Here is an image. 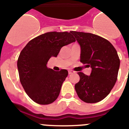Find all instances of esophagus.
Returning a JSON list of instances; mask_svg holds the SVG:
<instances>
[{"label": "esophagus", "mask_w": 129, "mask_h": 129, "mask_svg": "<svg viewBox=\"0 0 129 129\" xmlns=\"http://www.w3.org/2000/svg\"><path fill=\"white\" fill-rule=\"evenodd\" d=\"M69 73V74H73V73H74V71H73L72 70H69L68 71Z\"/></svg>", "instance_id": "esophagus-1"}]
</instances>
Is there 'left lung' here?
Instances as JSON below:
<instances>
[{"mask_svg":"<svg viewBox=\"0 0 129 129\" xmlns=\"http://www.w3.org/2000/svg\"><path fill=\"white\" fill-rule=\"evenodd\" d=\"M81 48L80 62L92 68L90 76L78 73L75 85L78 97L86 103L104 99L115 86L120 67L117 51L106 39L91 33L71 31Z\"/></svg>","mask_w":129,"mask_h":129,"instance_id":"obj_1","label":"left lung"}]
</instances>
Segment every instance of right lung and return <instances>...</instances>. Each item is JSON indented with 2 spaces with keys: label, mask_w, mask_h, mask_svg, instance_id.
<instances>
[{
  "label": "right lung",
  "mask_w": 129,
  "mask_h": 129,
  "mask_svg": "<svg viewBox=\"0 0 129 129\" xmlns=\"http://www.w3.org/2000/svg\"><path fill=\"white\" fill-rule=\"evenodd\" d=\"M75 41L71 32H47L30 41L21 51L17 62L20 82L35 103L49 104L58 97L68 71H55L47 63L62 47Z\"/></svg>",
  "instance_id": "1"
}]
</instances>
